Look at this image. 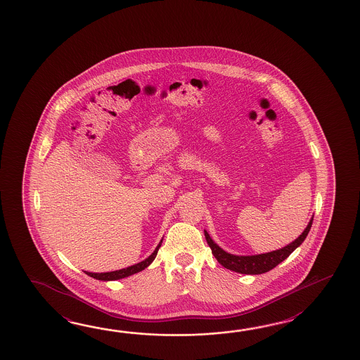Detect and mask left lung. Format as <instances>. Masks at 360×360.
Listing matches in <instances>:
<instances>
[{
  "instance_id": "8db88e82",
  "label": "left lung",
  "mask_w": 360,
  "mask_h": 360,
  "mask_svg": "<svg viewBox=\"0 0 360 360\" xmlns=\"http://www.w3.org/2000/svg\"><path fill=\"white\" fill-rule=\"evenodd\" d=\"M313 224V219L307 224L306 229L302 231L295 242H292L288 245H285L281 250H276L273 252L262 253V255H256V256H234L230 253L225 252L219 245L214 243L208 233L205 231L207 243L210 245L211 251L214 253V259L221 264L224 268L229 269L233 271H237L240 274H262L266 273L269 270L276 268L278 264L285 260L297 247H299L304 240L306 236L309 234L310 228Z\"/></svg>"
}]
</instances>
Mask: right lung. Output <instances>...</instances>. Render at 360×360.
Returning <instances> with one entry per match:
<instances>
[{
  "mask_svg": "<svg viewBox=\"0 0 360 360\" xmlns=\"http://www.w3.org/2000/svg\"><path fill=\"white\" fill-rule=\"evenodd\" d=\"M160 247H161V243L157 245V248L154 250V252L152 253L148 259H146L144 261H141V262H139L136 265L129 266V268L115 270V271H109V273H89V271H84V273H86L87 276L95 278V279H99V281H117V279H122V278L132 276V274H135V273H139V271L144 270L146 266H149V265L152 264V261L155 259V256H157V252H158Z\"/></svg>",
  "mask_w": 360,
  "mask_h": 360,
  "instance_id": "right-lung-1",
  "label": "right lung"
}]
</instances>
